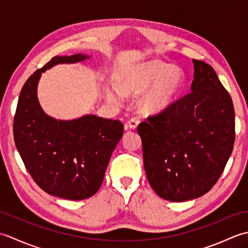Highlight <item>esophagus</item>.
<instances>
[{
	"mask_svg": "<svg viewBox=\"0 0 248 248\" xmlns=\"http://www.w3.org/2000/svg\"><path fill=\"white\" fill-rule=\"evenodd\" d=\"M139 124H140V120H139L138 118H131L130 120H128V123H127V127H128L129 129H132V130H134V129L138 128Z\"/></svg>",
	"mask_w": 248,
	"mask_h": 248,
	"instance_id": "34e87169",
	"label": "esophagus"
}]
</instances>
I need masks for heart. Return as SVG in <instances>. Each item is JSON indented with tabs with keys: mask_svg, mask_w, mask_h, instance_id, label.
Listing matches in <instances>:
<instances>
[{
	"mask_svg": "<svg viewBox=\"0 0 248 248\" xmlns=\"http://www.w3.org/2000/svg\"><path fill=\"white\" fill-rule=\"evenodd\" d=\"M184 83V75L178 67L162 62H148L132 67L119 80V88L124 94L144 93L152 87L140 102V109L146 114L164 112L175 102ZM107 97L112 102L119 101V94L108 91Z\"/></svg>",
	"mask_w": 248,
	"mask_h": 248,
	"instance_id": "obj_1",
	"label": "heart"
}]
</instances>
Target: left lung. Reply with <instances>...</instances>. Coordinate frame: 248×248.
<instances>
[{
  "label": "left lung",
  "mask_w": 248,
  "mask_h": 248,
  "mask_svg": "<svg viewBox=\"0 0 248 248\" xmlns=\"http://www.w3.org/2000/svg\"><path fill=\"white\" fill-rule=\"evenodd\" d=\"M191 93L140 123L146 176L163 199L186 202L217 182L234 145V108L213 68L193 60Z\"/></svg>",
  "instance_id": "left-lung-1"
}]
</instances>
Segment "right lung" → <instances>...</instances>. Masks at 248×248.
Wrapping results in <instances>:
<instances>
[{"instance_id": "1", "label": "right lung", "mask_w": 248, "mask_h": 248, "mask_svg": "<svg viewBox=\"0 0 248 248\" xmlns=\"http://www.w3.org/2000/svg\"><path fill=\"white\" fill-rule=\"evenodd\" d=\"M86 59L89 56L81 53L55 56L35 71L21 89L14 118L16 147L37 186L70 200L85 199L98 192L124 134V124L96 115L73 120L50 117L38 102L37 85L46 69Z\"/></svg>"}]
</instances>
